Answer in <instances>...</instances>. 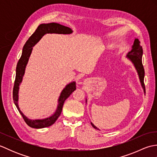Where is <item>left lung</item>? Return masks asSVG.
Here are the masks:
<instances>
[{
  "label": "left lung",
  "instance_id": "1",
  "mask_svg": "<svg viewBox=\"0 0 157 157\" xmlns=\"http://www.w3.org/2000/svg\"><path fill=\"white\" fill-rule=\"evenodd\" d=\"M142 55H143V50L142 47L140 45V42L139 41L138 38H135L134 44L132 45V48L131 51H129L126 56L129 60L132 61V63L134 64L135 68L137 71V73L139 76L140 82L141 83L142 87L144 90V92H145V86L144 83V69L142 65ZM91 125L92 127L95 129H98L96 127L91 123Z\"/></svg>",
  "mask_w": 157,
  "mask_h": 157
}]
</instances>
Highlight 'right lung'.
Wrapping results in <instances>:
<instances>
[{
	"mask_svg": "<svg viewBox=\"0 0 157 157\" xmlns=\"http://www.w3.org/2000/svg\"><path fill=\"white\" fill-rule=\"evenodd\" d=\"M73 32V30L68 27L63 25L56 23H42L37 29H36L34 34H33L29 39L25 42V45L23 46L22 50V54L21 58L19 59L16 67V76L15 80L13 90V98L15 105L17 109H18L20 114L21 115L22 117L27 124L32 128H44L46 127H49L52 125L53 123L56 121L59 118L62 111L63 106L64 104L65 100L71 94V93L75 90L76 86L75 82H72L69 83L65 86V88L63 90L59 98L58 99V105L56 111L49 117L43 119H30L28 118L27 117L24 115V114L21 111L19 105H18V99H19V85L21 84L22 82L23 77L24 75L26 65L28 63V60L33 49V46L37 42H39L43 36L46 34H70Z\"/></svg>",
	"mask_w": 157,
	"mask_h": 157,
	"instance_id": "add662e5",
	"label": "right lung"
}]
</instances>
